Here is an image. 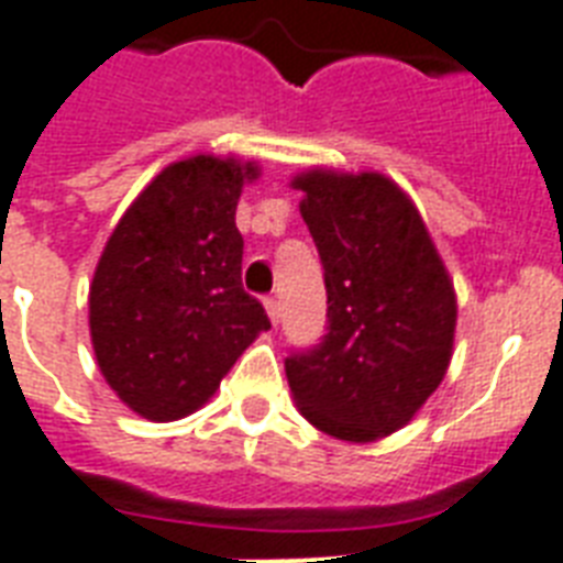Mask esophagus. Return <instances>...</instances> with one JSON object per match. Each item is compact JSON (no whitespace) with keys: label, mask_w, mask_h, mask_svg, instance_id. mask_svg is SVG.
<instances>
[{"label":"esophagus","mask_w":563,"mask_h":563,"mask_svg":"<svg viewBox=\"0 0 563 563\" xmlns=\"http://www.w3.org/2000/svg\"><path fill=\"white\" fill-rule=\"evenodd\" d=\"M265 312L272 318V324L280 321V303H277V298H265Z\"/></svg>","instance_id":"1"}]
</instances>
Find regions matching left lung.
<instances>
[{
  "label": "left lung",
  "instance_id": "8db88e82",
  "mask_svg": "<svg viewBox=\"0 0 563 563\" xmlns=\"http://www.w3.org/2000/svg\"><path fill=\"white\" fill-rule=\"evenodd\" d=\"M324 265L327 335L286 356L300 415L342 441L406 427L453 356L455 291L394 180L312 169L291 180Z\"/></svg>",
  "mask_w": 563,
  "mask_h": 563
}]
</instances>
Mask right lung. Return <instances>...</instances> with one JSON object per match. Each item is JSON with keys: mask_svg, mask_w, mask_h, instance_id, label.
Listing matches in <instances>:
<instances>
[{"mask_svg": "<svg viewBox=\"0 0 563 563\" xmlns=\"http://www.w3.org/2000/svg\"><path fill=\"white\" fill-rule=\"evenodd\" d=\"M256 175L254 163L212 154L172 163L110 233L90 286L92 351L143 418L192 415L272 327L242 289L236 203Z\"/></svg>", "mask_w": 563, "mask_h": 563, "instance_id": "obj_1", "label": "right lung"}]
</instances>
